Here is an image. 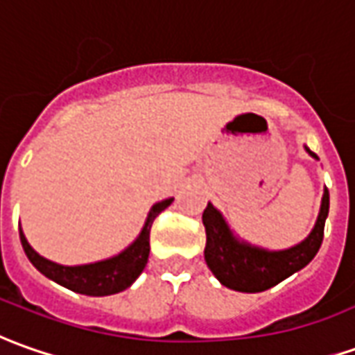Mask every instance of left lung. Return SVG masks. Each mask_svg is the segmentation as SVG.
Listing matches in <instances>:
<instances>
[{
    "mask_svg": "<svg viewBox=\"0 0 355 355\" xmlns=\"http://www.w3.org/2000/svg\"><path fill=\"white\" fill-rule=\"evenodd\" d=\"M305 151L313 159H319L307 146ZM329 206V188H324L319 216L309 235L293 247L284 250H268L239 239L231 231L223 214L208 202V208L202 214V221L206 227V264L211 274L221 282V286L229 289L243 293H259L274 288L291 274L305 268L315 259L324 235Z\"/></svg>",
    "mask_w": 355,
    "mask_h": 355,
    "instance_id": "obj_1",
    "label": "left lung"
}]
</instances>
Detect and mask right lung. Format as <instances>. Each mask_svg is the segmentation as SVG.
<instances>
[{"label": "right lung", "instance_id": "1", "mask_svg": "<svg viewBox=\"0 0 355 355\" xmlns=\"http://www.w3.org/2000/svg\"><path fill=\"white\" fill-rule=\"evenodd\" d=\"M173 204V198L161 200L157 204H153V208L147 214L146 223L139 231V235L132 245H128L122 252H118L114 257L91 264H79V266H64L52 260L44 259L36 252L35 248L28 245L25 233L19 227L21 235V245L25 248L26 259L33 262L40 274H44L46 278L56 282L64 288L71 289L76 293L91 295V297H105L112 293H120L126 288H130L137 276L144 272L149 259V231L151 225L159 214Z\"/></svg>", "mask_w": 355, "mask_h": 355}]
</instances>
